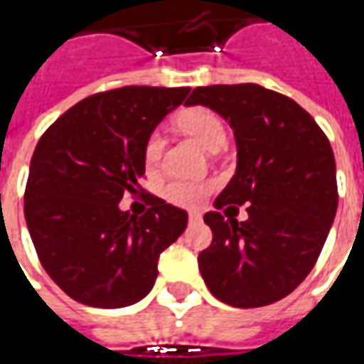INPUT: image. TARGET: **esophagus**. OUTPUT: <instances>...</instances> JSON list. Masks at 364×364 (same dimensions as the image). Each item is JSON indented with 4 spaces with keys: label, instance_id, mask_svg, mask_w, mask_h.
<instances>
[{
    "label": "esophagus",
    "instance_id": "obj_1",
    "mask_svg": "<svg viewBox=\"0 0 364 364\" xmlns=\"http://www.w3.org/2000/svg\"><path fill=\"white\" fill-rule=\"evenodd\" d=\"M190 221H192V223H200V221H202V213L198 210L190 211Z\"/></svg>",
    "mask_w": 364,
    "mask_h": 364
}]
</instances>
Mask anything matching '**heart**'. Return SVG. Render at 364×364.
<instances>
[{
  "instance_id": "b5f03b06",
  "label": "heart",
  "mask_w": 364,
  "mask_h": 364,
  "mask_svg": "<svg viewBox=\"0 0 364 364\" xmlns=\"http://www.w3.org/2000/svg\"><path fill=\"white\" fill-rule=\"evenodd\" d=\"M178 125L188 135L194 136L196 141L208 149H219L225 141V127L223 121L219 119L218 113H213L208 107H190L186 112L178 115ZM162 141L161 131H153L145 143V164L146 168H156L162 156ZM210 192V184L198 182V180H174L164 186V198L176 205H198L202 202L203 196Z\"/></svg>"
}]
</instances>
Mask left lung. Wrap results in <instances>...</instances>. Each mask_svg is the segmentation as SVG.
I'll return each instance as SVG.
<instances>
[{
    "label": "left lung",
    "mask_w": 364,
    "mask_h": 364,
    "mask_svg": "<svg viewBox=\"0 0 364 364\" xmlns=\"http://www.w3.org/2000/svg\"><path fill=\"white\" fill-rule=\"evenodd\" d=\"M186 105L213 109L235 135V174L213 205L249 203L247 221L203 215L213 233L198 257L203 282L233 308L282 300L314 269L337 211L326 133L294 100L259 84L196 87Z\"/></svg>",
    "instance_id": "1"
}]
</instances>
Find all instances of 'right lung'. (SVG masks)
<instances>
[{
  "label": "right lung",
  "mask_w": 364,
  "mask_h": 364,
  "mask_svg": "<svg viewBox=\"0 0 364 364\" xmlns=\"http://www.w3.org/2000/svg\"><path fill=\"white\" fill-rule=\"evenodd\" d=\"M190 87L125 86L90 95L46 129L33 153L25 219L38 260L72 300L125 308L159 277L161 252L188 213L156 196L136 218L119 210L145 176V143Z\"/></svg>",
  "instance_id": "obj_1"
}]
</instances>
